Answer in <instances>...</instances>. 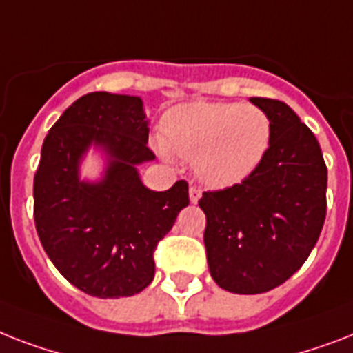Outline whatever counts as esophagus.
<instances>
[{"mask_svg": "<svg viewBox=\"0 0 353 353\" xmlns=\"http://www.w3.org/2000/svg\"><path fill=\"white\" fill-rule=\"evenodd\" d=\"M188 196H190V203H194V205H196V203L201 199V190H199V188H196V186H190Z\"/></svg>", "mask_w": 353, "mask_h": 353, "instance_id": "1", "label": "esophagus"}]
</instances>
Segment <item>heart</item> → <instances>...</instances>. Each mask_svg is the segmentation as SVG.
Listing matches in <instances>:
<instances>
[{
	"mask_svg": "<svg viewBox=\"0 0 353 353\" xmlns=\"http://www.w3.org/2000/svg\"><path fill=\"white\" fill-rule=\"evenodd\" d=\"M272 145L266 112L241 103L196 101L177 105L163 119L157 150L192 159L197 179L212 188H230L254 174Z\"/></svg>",
	"mask_w": 353,
	"mask_h": 353,
	"instance_id": "1",
	"label": "heart"
}]
</instances>
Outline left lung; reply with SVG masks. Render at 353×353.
<instances>
[{"mask_svg": "<svg viewBox=\"0 0 353 353\" xmlns=\"http://www.w3.org/2000/svg\"><path fill=\"white\" fill-rule=\"evenodd\" d=\"M250 101L268 114L272 145L239 185L205 192V246L212 279L232 294H263L299 270L326 216V172L312 130L286 103Z\"/></svg>", "mask_w": 353, "mask_h": 353, "instance_id": "8db88e82", "label": "left lung"}]
</instances>
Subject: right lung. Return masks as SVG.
<instances>
[{
	"instance_id": "obj_1",
	"label": "right lung",
	"mask_w": 353,
	"mask_h": 353,
	"mask_svg": "<svg viewBox=\"0 0 353 353\" xmlns=\"http://www.w3.org/2000/svg\"><path fill=\"white\" fill-rule=\"evenodd\" d=\"M148 119L137 96L90 92L48 130L34 176V221L59 274L88 296L128 297L154 279V250L188 206V185H143L137 167L154 161ZM90 148L105 157L99 180L81 177Z\"/></svg>"
}]
</instances>
